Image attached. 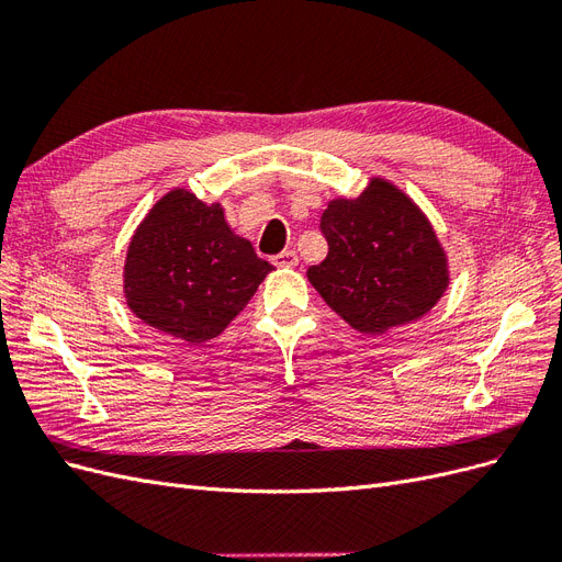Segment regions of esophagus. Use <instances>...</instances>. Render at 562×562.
<instances>
[{
	"label": "esophagus",
	"instance_id": "1",
	"mask_svg": "<svg viewBox=\"0 0 562 562\" xmlns=\"http://www.w3.org/2000/svg\"><path fill=\"white\" fill-rule=\"evenodd\" d=\"M271 262H274L277 267L291 269V267L297 265V255H295V250H281V252L274 255V258H271Z\"/></svg>",
	"mask_w": 562,
	"mask_h": 562
}]
</instances>
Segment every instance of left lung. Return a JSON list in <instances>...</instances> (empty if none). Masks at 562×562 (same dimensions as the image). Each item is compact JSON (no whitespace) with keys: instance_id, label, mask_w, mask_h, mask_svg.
<instances>
[{"instance_id":"obj_1","label":"left lung","mask_w":562,"mask_h":562,"mask_svg":"<svg viewBox=\"0 0 562 562\" xmlns=\"http://www.w3.org/2000/svg\"><path fill=\"white\" fill-rule=\"evenodd\" d=\"M328 255L307 279L353 330L380 337L429 314L450 285L434 225L401 187L370 178L359 196H335L321 215Z\"/></svg>"}]
</instances>
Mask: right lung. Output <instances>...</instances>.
I'll return each mask as SVG.
<instances>
[{
    "mask_svg": "<svg viewBox=\"0 0 562 562\" xmlns=\"http://www.w3.org/2000/svg\"><path fill=\"white\" fill-rule=\"evenodd\" d=\"M271 269L248 239L232 232L220 203L176 187L131 236L124 297L147 326L201 345L244 312Z\"/></svg>",
    "mask_w": 562,
    "mask_h": 562,
    "instance_id": "obj_1",
    "label": "right lung"
}]
</instances>
